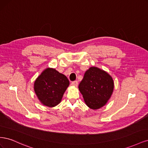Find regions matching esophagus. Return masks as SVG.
I'll return each instance as SVG.
<instances>
[{
    "instance_id": "1",
    "label": "esophagus",
    "mask_w": 148,
    "mask_h": 148,
    "mask_svg": "<svg viewBox=\"0 0 148 148\" xmlns=\"http://www.w3.org/2000/svg\"><path fill=\"white\" fill-rule=\"evenodd\" d=\"M78 83L77 81H75V82H73L72 83H71V85L75 87H77L78 86Z\"/></svg>"
}]
</instances>
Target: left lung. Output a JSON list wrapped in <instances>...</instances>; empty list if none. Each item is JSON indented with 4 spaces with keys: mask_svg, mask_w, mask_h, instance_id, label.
I'll list each match as a JSON object with an SVG mask.
<instances>
[{
    "mask_svg": "<svg viewBox=\"0 0 148 148\" xmlns=\"http://www.w3.org/2000/svg\"><path fill=\"white\" fill-rule=\"evenodd\" d=\"M85 104L92 110L104 106L110 98L114 88L112 77L96 66L86 70L78 86Z\"/></svg>",
    "mask_w": 148,
    "mask_h": 148,
    "instance_id": "8db88e82",
    "label": "left lung"
}]
</instances>
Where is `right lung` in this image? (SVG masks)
Segmentation results:
<instances>
[{
    "label": "right lung",
    "instance_id": "right-lung-1",
    "mask_svg": "<svg viewBox=\"0 0 148 148\" xmlns=\"http://www.w3.org/2000/svg\"><path fill=\"white\" fill-rule=\"evenodd\" d=\"M70 82L65 75L55 69L44 70L34 83V90L44 106L53 107L60 103Z\"/></svg>",
    "mask_w": 148,
    "mask_h": 148
}]
</instances>
